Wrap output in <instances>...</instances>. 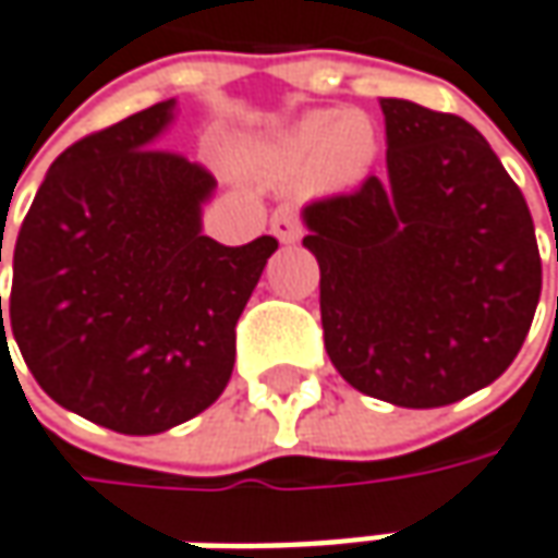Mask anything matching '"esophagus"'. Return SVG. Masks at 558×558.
Here are the masks:
<instances>
[{"mask_svg":"<svg viewBox=\"0 0 558 558\" xmlns=\"http://www.w3.org/2000/svg\"><path fill=\"white\" fill-rule=\"evenodd\" d=\"M271 233L278 236L280 243H296L300 233H303V220L300 211L293 205H278L271 214Z\"/></svg>","mask_w":558,"mask_h":558,"instance_id":"esophagus-1","label":"esophagus"}]
</instances>
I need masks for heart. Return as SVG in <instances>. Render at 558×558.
<instances>
[{
  "label": "heart",
  "instance_id": "b5f03b06",
  "mask_svg": "<svg viewBox=\"0 0 558 558\" xmlns=\"http://www.w3.org/2000/svg\"><path fill=\"white\" fill-rule=\"evenodd\" d=\"M378 154V135L366 113L318 110L303 116L278 145L268 150V167L278 177H293L310 167L312 185L344 189L363 180Z\"/></svg>",
  "mask_w": 558,
  "mask_h": 558
}]
</instances>
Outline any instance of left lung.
I'll return each instance as SVG.
<instances>
[{
  "mask_svg": "<svg viewBox=\"0 0 558 558\" xmlns=\"http://www.w3.org/2000/svg\"><path fill=\"white\" fill-rule=\"evenodd\" d=\"M388 180L306 205L335 369L398 408H445L506 373L543 268L521 189L461 116L381 100Z\"/></svg>",
  "mask_w": 558,
  "mask_h": 558,
  "instance_id": "left-lung-1",
  "label": "left lung"
}]
</instances>
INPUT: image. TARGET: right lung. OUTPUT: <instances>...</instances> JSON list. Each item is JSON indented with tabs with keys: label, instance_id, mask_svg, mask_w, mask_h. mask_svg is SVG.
Segmentation results:
<instances>
[{
	"label": "right lung",
	"instance_id": "1",
	"mask_svg": "<svg viewBox=\"0 0 558 558\" xmlns=\"http://www.w3.org/2000/svg\"><path fill=\"white\" fill-rule=\"evenodd\" d=\"M173 100L78 138L52 160L12 258L5 335L56 404L125 436H154L214 404L236 322L278 248L202 236L214 177L154 148ZM2 262V236H0Z\"/></svg>",
	"mask_w": 558,
	"mask_h": 558
}]
</instances>
